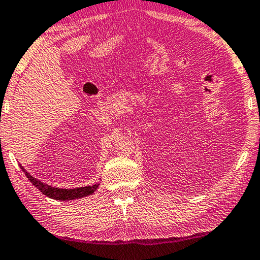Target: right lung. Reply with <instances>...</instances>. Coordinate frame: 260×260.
<instances>
[{
	"mask_svg": "<svg viewBox=\"0 0 260 260\" xmlns=\"http://www.w3.org/2000/svg\"><path fill=\"white\" fill-rule=\"evenodd\" d=\"M20 169L25 172V176L28 178V180L35 185V186L39 189V191L43 193V194L47 196L48 198H52V199L55 200H73V199H78V198H83L86 196L92 194V193L96 191L98 185L100 184H94L92 186H84V187H77V188H57V187H52L49 185H46L40 180L36 179L35 177H32L27 171H25V169L23 167H20Z\"/></svg>",
	"mask_w": 260,
	"mask_h": 260,
	"instance_id": "1",
	"label": "right lung"
}]
</instances>
